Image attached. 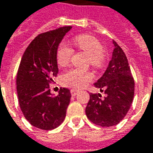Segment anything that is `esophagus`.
<instances>
[{
	"mask_svg": "<svg viewBox=\"0 0 153 153\" xmlns=\"http://www.w3.org/2000/svg\"><path fill=\"white\" fill-rule=\"evenodd\" d=\"M77 93H78V91H77V90H75V89H71V96H76Z\"/></svg>",
	"mask_w": 153,
	"mask_h": 153,
	"instance_id": "esophagus-1",
	"label": "esophagus"
}]
</instances>
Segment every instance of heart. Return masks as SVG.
Returning a JSON list of instances; mask_svg holds the SVG:
<instances>
[{
  "instance_id": "b5f03b06",
  "label": "heart",
  "mask_w": 153,
  "mask_h": 153,
  "mask_svg": "<svg viewBox=\"0 0 153 153\" xmlns=\"http://www.w3.org/2000/svg\"><path fill=\"white\" fill-rule=\"evenodd\" d=\"M76 50L85 53L88 56V62L94 68H100L105 61V54L100 42L89 34H80L72 40ZM73 50L70 47L60 44L56 51V61L63 67L69 63ZM93 80V75L90 72H84L80 70L71 69L66 71L62 76V82L65 86L80 89Z\"/></svg>"
}]
</instances>
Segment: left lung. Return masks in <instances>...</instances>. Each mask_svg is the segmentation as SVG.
I'll return each instance as SVG.
<instances>
[{
  "label": "left lung",
  "instance_id": "left-lung-1",
  "mask_svg": "<svg viewBox=\"0 0 153 153\" xmlns=\"http://www.w3.org/2000/svg\"><path fill=\"white\" fill-rule=\"evenodd\" d=\"M112 59L103 75L94 87L104 93H90L86 114L90 121L103 127L115 126L126 115L131 105L135 82L126 55L115 41Z\"/></svg>",
  "mask_w": 153,
  "mask_h": 153
}]
</instances>
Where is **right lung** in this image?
<instances>
[{
	"label": "right lung",
	"mask_w": 153,
	"mask_h": 153,
	"mask_svg": "<svg viewBox=\"0 0 153 153\" xmlns=\"http://www.w3.org/2000/svg\"><path fill=\"white\" fill-rule=\"evenodd\" d=\"M71 27L40 33L27 46L17 74L18 102L24 117L32 126L50 131L64 121L71 100L68 88H60L53 97L50 84L58 74L56 51Z\"/></svg>",
	"instance_id": "obj_1"
}]
</instances>
